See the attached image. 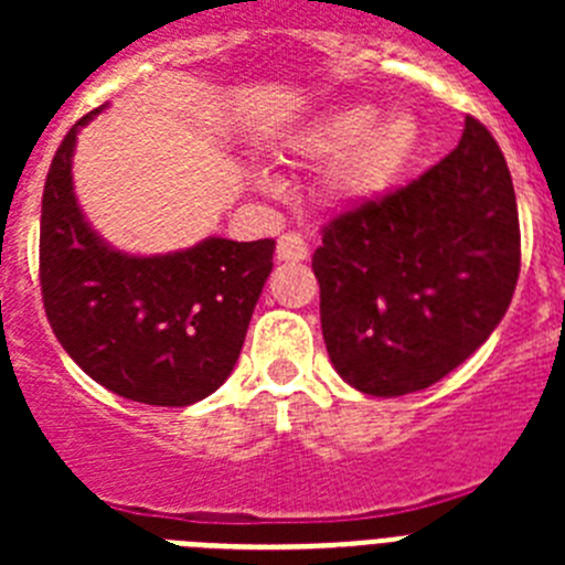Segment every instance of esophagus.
<instances>
[{
  "label": "esophagus",
  "mask_w": 565,
  "mask_h": 565,
  "mask_svg": "<svg viewBox=\"0 0 565 565\" xmlns=\"http://www.w3.org/2000/svg\"><path fill=\"white\" fill-rule=\"evenodd\" d=\"M308 254H311L308 243L299 234L288 232L277 239V259H282V263H302V259H308Z\"/></svg>",
  "instance_id": "34e87169"
}]
</instances>
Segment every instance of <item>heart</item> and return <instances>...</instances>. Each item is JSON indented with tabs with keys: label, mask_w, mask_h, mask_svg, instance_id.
<instances>
[{
	"label": "heart",
	"mask_w": 565,
	"mask_h": 565,
	"mask_svg": "<svg viewBox=\"0 0 565 565\" xmlns=\"http://www.w3.org/2000/svg\"><path fill=\"white\" fill-rule=\"evenodd\" d=\"M422 143V127L413 113H387L376 104H348L319 118L297 143L294 152L306 161H337L328 186L339 203L362 206L391 192L411 167ZM257 186L271 189L274 181L257 172Z\"/></svg>",
	"instance_id": "obj_1"
}]
</instances>
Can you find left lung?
<instances>
[{"mask_svg":"<svg viewBox=\"0 0 565 565\" xmlns=\"http://www.w3.org/2000/svg\"><path fill=\"white\" fill-rule=\"evenodd\" d=\"M521 271L507 161L481 121L411 186L339 214L313 252L328 356L367 396L436 384L495 331Z\"/></svg>","mask_w":565,"mask_h":565,"instance_id":"left-lung-1","label":"left lung"}]
</instances>
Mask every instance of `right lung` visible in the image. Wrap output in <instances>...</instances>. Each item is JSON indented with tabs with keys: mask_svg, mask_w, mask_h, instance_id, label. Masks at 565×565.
Returning <instances> with one entry per match:
<instances>
[{
	"mask_svg": "<svg viewBox=\"0 0 565 565\" xmlns=\"http://www.w3.org/2000/svg\"><path fill=\"white\" fill-rule=\"evenodd\" d=\"M104 107L64 135L44 181V311L70 359L107 391L154 407H186L212 396L234 371L271 274L274 239L206 237L149 257L109 246L73 189L78 129Z\"/></svg>",
	"mask_w": 565,
	"mask_h": 565,
	"instance_id": "right-lung-1",
	"label": "right lung"
}]
</instances>
